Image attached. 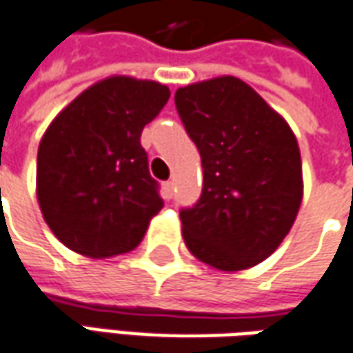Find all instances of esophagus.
<instances>
[{
    "label": "esophagus",
    "instance_id": "1",
    "mask_svg": "<svg viewBox=\"0 0 353 353\" xmlns=\"http://www.w3.org/2000/svg\"><path fill=\"white\" fill-rule=\"evenodd\" d=\"M162 197L164 199H172L174 197V181H165L162 185Z\"/></svg>",
    "mask_w": 353,
    "mask_h": 353
}]
</instances>
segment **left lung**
<instances>
[{
	"label": "left lung",
	"mask_w": 353,
	"mask_h": 353,
	"mask_svg": "<svg viewBox=\"0 0 353 353\" xmlns=\"http://www.w3.org/2000/svg\"><path fill=\"white\" fill-rule=\"evenodd\" d=\"M177 113L203 165V193L183 209L188 250L221 272H240L272 256L303 201L295 132L254 88L234 76L176 92Z\"/></svg>",
	"instance_id": "8db88e82"
}]
</instances>
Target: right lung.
<instances>
[{"instance_id": "add662e5", "label": "right lung", "mask_w": 353, "mask_h": 353, "mask_svg": "<svg viewBox=\"0 0 353 353\" xmlns=\"http://www.w3.org/2000/svg\"><path fill=\"white\" fill-rule=\"evenodd\" d=\"M170 99V88L130 76L99 79L44 130L37 201L46 225L92 260L134 250L164 203L140 134Z\"/></svg>"}]
</instances>
